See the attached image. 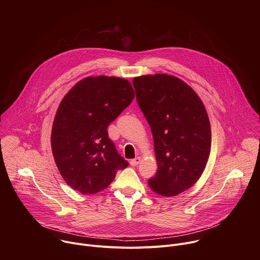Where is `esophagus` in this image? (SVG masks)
<instances>
[{
	"label": "esophagus",
	"mask_w": 260,
	"mask_h": 260,
	"mask_svg": "<svg viewBox=\"0 0 260 260\" xmlns=\"http://www.w3.org/2000/svg\"><path fill=\"white\" fill-rule=\"evenodd\" d=\"M140 161H141V157H136V158L131 160V166L136 167V166H138L140 164Z\"/></svg>",
	"instance_id": "34e87169"
}]
</instances>
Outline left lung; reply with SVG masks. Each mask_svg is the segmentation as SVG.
I'll use <instances>...</instances> for the list:
<instances>
[{
    "label": "left lung",
    "instance_id": "obj_1",
    "mask_svg": "<svg viewBox=\"0 0 260 260\" xmlns=\"http://www.w3.org/2000/svg\"><path fill=\"white\" fill-rule=\"evenodd\" d=\"M133 84L154 140L157 172L148 185L162 197L178 196L197 183L210 155L206 108L188 84L173 75H144Z\"/></svg>",
    "mask_w": 260,
    "mask_h": 260
}]
</instances>
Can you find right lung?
<instances>
[{
    "mask_svg": "<svg viewBox=\"0 0 260 260\" xmlns=\"http://www.w3.org/2000/svg\"><path fill=\"white\" fill-rule=\"evenodd\" d=\"M134 98L132 84L123 78L90 76L61 100L52 124L51 149L61 177L74 190L98 193L128 166L107 128Z\"/></svg>",
    "mask_w": 260,
    "mask_h": 260,
    "instance_id": "1",
    "label": "right lung"
}]
</instances>
